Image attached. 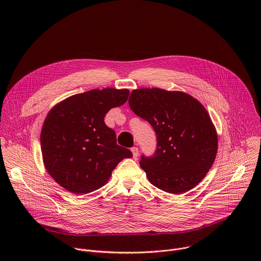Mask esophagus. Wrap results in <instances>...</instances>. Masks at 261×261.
Listing matches in <instances>:
<instances>
[{"instance_id":"34e87169","label":"esophagus","mask_w":261,"mask_h":261,"mask_svg":"<svg viewBox=\"0 0 261 261\" xmlns=\"http://www.w3.org/2000/svg\"><path fill=\"white\" fill-rule=\"evenodd\" d=\"M131 152H132V155H133V158L136 159L138 157V148L136 146H133L131 148Z\"/></svg>"}]
</instances>
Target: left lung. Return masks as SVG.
I'll use <instances>...</instances> for the list:
<instances>
[{"instance_id": "8db88e82", "label": "left lung", "mask_w": 261, "mask_h": 261, "mask_svg": "<svg viewBox=\"0 0 261 261\" xmlns=\"http://www.w3.org/2000/svg\"><path fill=\"white\" fill-rule=\"evenodd\" d=\"M130 108L157 135V150L139 162L158 189L182 194L198 185L212 167L218 135L203 105L187 93L158 88L133 90Z\"/></svg>"}]
</instances>
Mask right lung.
I'll return each mask as SVG.
<instances>
[{"mask_svg":"<svg viewBox=\"0 0 261 261\" xmlns=\"http://www.w3.org/2000/svg\"><path fill=\"white\" fill-rule=\"evenodd\" d=\"M128 97L127 89L91 90L50 109L41 130V152L47 172L61 187L79 195L98 190L123 159L132 157L104 122L108 111Z\"/></svg>","mask_w":261,"mask_h":261,"instance_id":"obj_1","label":"right lung"}]
</instances>
